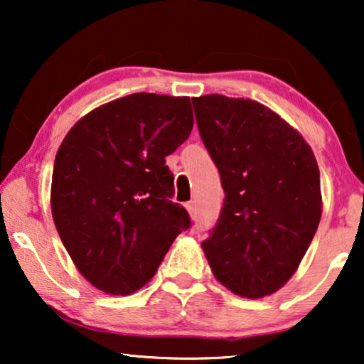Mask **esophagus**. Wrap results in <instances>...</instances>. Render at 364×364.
I'll use <instances>...</instances> for the list:
<instances>
[{
  "label": "esophagus",
  "instance_id": "1",
  "mask_svg": "<svg viewBox=\"0 0 364 364\" xmlns=\"http://www.w3.org/2000/svg\"><path fill=\"white\" fill-rule=\"evenodd\" d=\"M186 208H187L188 215H191L192 218L196 217V203H193V202H187V203H186Z\"/></svg>",
  "mask_w": 364,
  "mask_h": 364
}]
</instances>
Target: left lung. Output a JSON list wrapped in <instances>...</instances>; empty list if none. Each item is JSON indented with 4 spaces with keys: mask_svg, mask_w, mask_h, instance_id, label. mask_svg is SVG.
<instances>
[{
    "mask_svg": "<svg viewBox=\"0 0 364 364\" xmlns=\"http://www.w3.org/2000/svg\"><path fill=\"white\" fill-rule=\"evenodd\" d=\"M192 104L225 192L202 242L208 265L235 295H272L296 272L320 223L315 154L285 119L252 99L208 94Z\"/></svg>",
    "mask_w": 364,
    "mask_h": 364,
    "instance_id": "1",
    "label": "left lung"
}]
</instances>
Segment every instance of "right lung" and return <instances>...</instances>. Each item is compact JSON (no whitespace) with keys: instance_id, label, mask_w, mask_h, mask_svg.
Returning a JSON list of instances; mask_svg holds the SVG:
<instances>
[{"instance_id":"right-lung-1","label":"right lung","mask_w":364,"mask_h":364,"mask_svg":"<svg viewBox=\"0 0 364 364\" xmlns=\"http://www.w3.org/2000/svg\"><path fill=\"white\" fill-rule=\"evenodd\" d=\"M192 127L188 97L137 92L86 114L59 146L53 220L74 265L97 290L137 291L191 227L186 208L171 200L166 157Z\"/></svg>"}]
</instances>
